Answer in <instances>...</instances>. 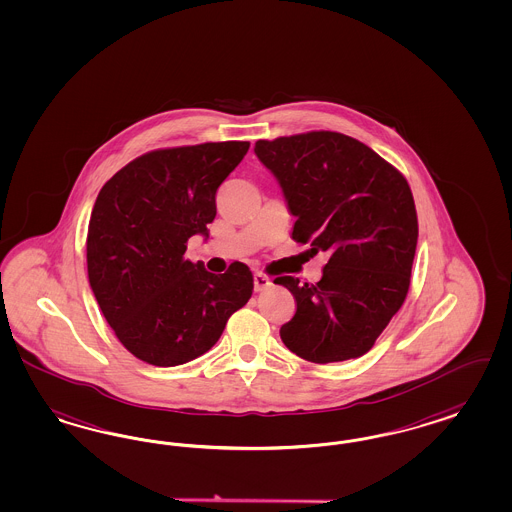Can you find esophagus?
<instances>
[{
  "mask_svg": "<svg viewBox=\"0 0 512 512\" xmlns=\"http://www.w3.org/2000/svg\"><path fill=\"white\" fill-rule=\"evenodd\" d=\"M269 284H271V279H269L267 275H264V273H256V275H254V290H256V292H262Z\"/></svg>",
  "mask_w": 512,
  "mask_h": 512,
  "instance_id": "34e87169",
  "label": "esophagus"
}]
</instances>
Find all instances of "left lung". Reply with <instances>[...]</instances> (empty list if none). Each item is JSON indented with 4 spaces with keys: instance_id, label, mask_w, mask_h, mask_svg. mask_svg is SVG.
I'll use <instances>...</instances> for the list:
<instances>
[{
    "instance_id": "obj_1",
    "label": "left lung",
    "mask_w": 512,
    "mask_h": 512,
    "mask_svg": "<svg viewBox=\"0 0 512 512\" xmlns=\"http://www.w3.org/2000/svg\"><path fill=\"white\" fill-rule=\"evenodd\" d=\"M254 152L296 216L292 239L328 254L319 283L273 281L296 300L281 340L317 364L362 357L410 288L417 214L406 178L366 144L332 131L258 140Z\"/></svg>"
}]
</instances>
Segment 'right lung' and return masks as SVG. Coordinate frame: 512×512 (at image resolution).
Masks as SVG:
<instances>
[{
    "mask_svg": "<svg viewBox=\"0 0 512 512\" xmlns=\"http://www.w3.org/2000/svg\"><path fill=\"white\" fill-rule=\"evenodd\" d=\"M248 142H207L136 157L102 186L87 231V273L102 315L136 359L178 366L220 340L252 296V271L233 262L214 275L184 258L209 235L216 190Z\"/></svg>",
    "mask_w": 512,
    "mask_h": 512,
    "instance_id": "right-lung-1",
    "label": "right lung"
}]
</instances>
